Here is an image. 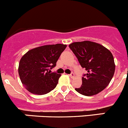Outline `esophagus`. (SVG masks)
Instances as JSON below:
<instances>
[{
    "mask_svg": "<svg viewBox=\"0 0 128 128\" xmlns=\"http://www.w3.org/2000/svg\"><path fill=\"white\" fill-rule=\"evenodd\" d=\"M69 76L70 77V78H74V72H72V73H71V74L69 75Z\"/></svg>",
    "mask_w": 128,
    "mask_h": 128,
    "instance_id": "34e87169",
    "label": "esophagus"
}]
</instances>
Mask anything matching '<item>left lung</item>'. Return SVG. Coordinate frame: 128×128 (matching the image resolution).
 Returning a JSON list of instances; mask_svg holds the SVG:
<instances>
[{"label": "left lung", "mask_w": 128, "mask_h": 128, "mask_svg": "<svg viewBox=\"0 0 128 128\" xmlns=\"http://www.w3.org/2000/svg\"><path fill=\"white\" fill-rule=\"evenodd\" d=\"M81 67L87 71L82 77V85L75 88L83 96L98 94L109 84L115 65L112 54L104 46L90 41L74 42L68 46Z\"/></svg>", "instance_id": "1"}]
</instances>
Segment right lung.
Segmentation results:
<instances>
[{"label":"right lung","mask_w":128,"mask_h":128,"mask_svg":"<svg viewBox=\"0 0 128 128\" xmlns=\"http://www.w3.org/2000/svg\"><path fill=\"white\" fill-rule=\"evenodd\" d=\"M66 45L56 44L29 50L19 63L18 74L26 88L30 93L44 95L56 88L61 74L51 72Z\"/></svg>","instance_id":"right-lung-1"}]
</instances>
